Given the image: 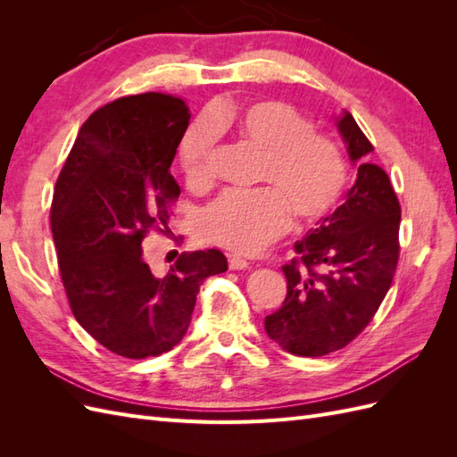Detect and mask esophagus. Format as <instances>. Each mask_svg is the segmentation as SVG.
I'll return each instance as SVG.
<instances>
[{"instance_id":"esophagus-1","label":"esophagus","mask_w":457,"mask_h":457,"mask_svg":"<svg viewBox=\"0 0 457 457\" xmlns=\"http://www.w3.org/2000/svg\"><path fill=\"white\" fill-rule=\"evenodd\" d=\"M228 267H230V270H244L250 267V262H247L240 255H228Z\"/></svg>"}]
</instances>
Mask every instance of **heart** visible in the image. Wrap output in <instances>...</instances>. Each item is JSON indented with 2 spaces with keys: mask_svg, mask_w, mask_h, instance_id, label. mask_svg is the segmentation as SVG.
Returning a JSON list of instances; mask_svg holds the SVG:
<instances>
[{
  "mask_svg": "<svg viewBox=\"0 0 457 457\" xmlns=\"http://www.w3.org/2000/svg\"><path fill=\"white\" fill-rule=\"evenodd\" d=\"M219 131L261 152L255 192H225L205 205L196 232L205 242L255 253L286 232L289 215L307 225L324 217L345 185V158L336 141L314 133V123L280 101L220 106L192 126L181 143V170L192 188L215 173Z\"/></svg>",
  "mask_w": 457,
  "mask_h": 457,
  "instance_id": "heart-1",
  "label": "heart"
}]
</instances>
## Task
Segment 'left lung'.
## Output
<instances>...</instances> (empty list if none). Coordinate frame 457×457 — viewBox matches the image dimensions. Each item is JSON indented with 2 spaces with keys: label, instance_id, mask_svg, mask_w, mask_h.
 <instances>
[{
  "label": "left lung",
  "instance_id": "left-lung-1",
  "mask_svg": "<svg viewBox=\"0 0 457 457\" xmlns=\"http://www.w3.org/2000/svg\"><path fill=\"white\" fill-rule=\"evenodd\" d=\"M354 185L334 213L297 240L295 259L282 270L287 294L265 318L272 341L295 356H324L349 345L370 324L389 292L398 262L400 204L373 146L354 118H336Z\"/></svg>",
  "mask_w": 457,
  "mask_h": 457
}]
</instances>
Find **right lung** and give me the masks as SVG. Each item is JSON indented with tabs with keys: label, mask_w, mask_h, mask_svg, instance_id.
<instances>
[{
	"label": "right lung",
	"mask_w": 457,
	"mask_h": 457,
	"mask_svg": "<svg viewBox=\"0 0 457 457\" xmlns=\"http://www.w3.org/2000/svg\"><path fill=\"white\" fill-rule=\"evenodd\" d=\"M185 99L121 96L81 126L54 185L51 230L79 326L126 358L158 356L187 334L200 286L228 269L219 250L181 253L154 276L143 259L150 228H168L181 195L170 168L188 128Z\"/></svg>",
	"instance_id": "1"
}]
</instances>
